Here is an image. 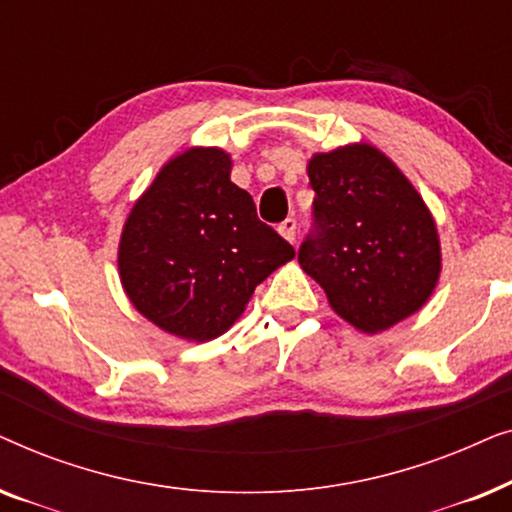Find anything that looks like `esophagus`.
<instances>
[{
    "label": "esophagus",
    "instance_id": "esophagus-1",
    "mask_svg": "<svg viewBox=\"0 0 512 512\" xmlns=\"http://www.w3.org/2000/svg\"><path fill=\"white\" fill-rule=\"evenodd\" d=\"M296 219H286V221H282L279 223V235L284 237V240H289L291 244L296 242Z\"/></svg>",
    "mask_w": 512,
    "mask_h": 512
}]
</instances>
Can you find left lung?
<instances>
[{
	"label": "left lung",
	"mask_w": 512,
	"mask_h": 512,
	"mask_svg": "<svg viewBox=\"0 0 512 512\" xmlns=\"http://www.w3.org/2000/svg\"><path fill=\"white\" fill-rule=\"evenodd\" d=\"M307 177L314 228L298 261L333 310L370 335L415 314L440 277L438 230L415 186L370 144L317 153Z\"/></svg>",
	"instance_id": "left-lung-1"
}]
</instances>
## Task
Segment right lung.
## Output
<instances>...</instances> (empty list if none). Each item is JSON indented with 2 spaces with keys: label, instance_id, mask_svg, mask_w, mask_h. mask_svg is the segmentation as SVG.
<instances>
[{
  "label": "right lung",
  "instance_id": "add662e5",
  "mask_svg": "<svg viewBox=\"0 0 512 512\" xmlns=\"http://www.w3.org/2000/svg\"><path fill=\"white\" fill-rule=\"evenodd\" d=\"M221 149H188L163 165L135 202L118 244L130 303L184 340L219 338L251 293L296 251L230 181Z\"/></svg>",
  "mask_w": 512,
  "mask_h": 512
}]
</instances>
